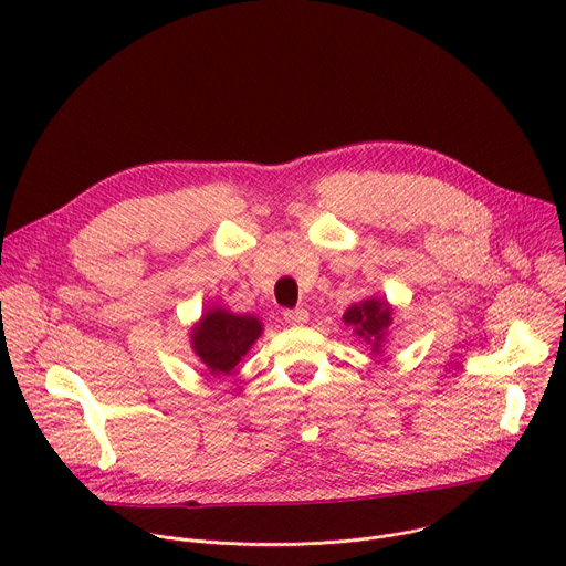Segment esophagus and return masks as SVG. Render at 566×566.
<instances>
[{
  "instance_id": "1",
  "label": "esophagus",
  "mask_w": 566,
  "mask_h": 566,
  "mask_svg": "<svg viewBox=\"0 0 566 566\" xmlns=\"http://www.w3.org/2000/svg\"><path fill=\"white\" fill-rule=\"evenodd\" d=\"M308 317V313L304 308H286L284 311V319L289 322V325H304Z\"/></svg>"
}]
</instances>
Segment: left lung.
Instances as JSON below:
<instances>
[{"label":"left lung","mask_w":566,"mask_h":566,"mask_svg":"<svg viewBox=\"0 0 566 566\" xmlns=\"http://www.w3.org/2000/svg\"><path fill=\"white\" fill-rule=\"evenodd\" d=\"M345 322L354 327L356 336L365 338L367 343H374V347L378 349V343L385 336V329L389 327L391 315H389V306L382 304L380 300H365L360 304L349 306V311L345 313Z\"/></svg>","instance_id":"8db88e82"}]
</instances>
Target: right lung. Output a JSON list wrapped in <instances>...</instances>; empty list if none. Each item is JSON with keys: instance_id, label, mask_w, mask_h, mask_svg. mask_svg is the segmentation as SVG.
I'll use <instances>...</instances> for the list:
<instances>
[{"instance_id": "obj_1", "label": "right lung", "mask_w": 566, "mask_h": 566, "mask_svg": "<svg viewBox=\"0 0 566 566\" xmlns=\"http://www.w3.org/2000/svg\"><path fill=\"white\" fill-rule=\"evenodd\" d=\"M260 334L262 322L258 317L210 308L192 332V349L212 374H230Z\"/></svg>"}]
</instances>
